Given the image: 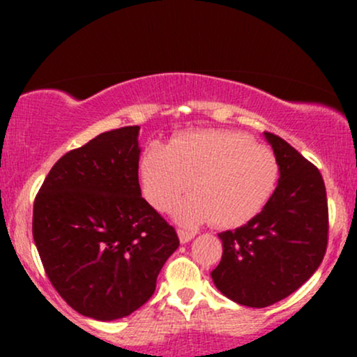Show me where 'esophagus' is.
Segmentation results:
<instances>
[{
    "mask_svg": "<svg viewBox=\"0 0 357 357\" xmlns=\"http://www.w3.org/2000/svg\"><path fill=\"white\" fill-rule=\"evenodd\" d=\"M178 236H179V241H181V243L184 245V243H188V241H191L192 238H195V231L181 230V228H179Z\"/></svg>",
    "mask_w": 357,
    "mask_h": 357,
    "instance_id": "obj_1",
    "label": "esophagus"
}]
</instances>
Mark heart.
<instances>
[{
    "label": "heart",
    "mask_w": 357,
    "mask_h": 357,
    "mask_svg": "<svg viewBox=\"0 0 357 357\" xmlns=\"http://www.w3.org/2000/svg\"><path fill=\"white\" fill-rule=\"evenodd\" d=\"M146 199L166 211L191 183L195 192L173 208L176 221H215L221 228L247 223L275 191L278 162L272 151L231 130H195L166 147L149 146L139 159Z\"/></svg>",
    "instance_id": "b5f03b06"
}]
</instances>
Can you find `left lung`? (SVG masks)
Instances as JSON below:
<instances>
[{
    "instance_id": "8db88e82",
    "label": "left lung",
    "mask_w": 357,
    "mask_h": 357,
    "mask_svg": "<svg viewBox=\"0 0 357 357\" xmlns=\"http://www.w3.org/2000/svg\"><path fill=\"white\" fill-rule=\"evenodd\" d=\"M278 162L277 188L258 215L220 233L213 284L230 301L268 307L314 275L327 247V198L319 169L275 134L264 132Z\"/></svg>"
}]
</instances>
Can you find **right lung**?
Returning a JSON list of instances; mask_svg holds the SVG:
<instances>
[{
  "mask_svg": "<svg viewBox=\"0 0 357 357\" xmlns=\"http://www.w3.org/2000/svg\"><path fill=\"white\" fill-rule=\"evenodd\" d=\"M139 129L102 132L61 155L33 204V240L52 285L96 321L144 305L179 247L174 228L141 196Z\"/></svg>",
  "mask_w": 357,
  "mask_h": 357,
  "instance_id": "right-lung-1",
  "label": "right lung"
}]
</instances>
